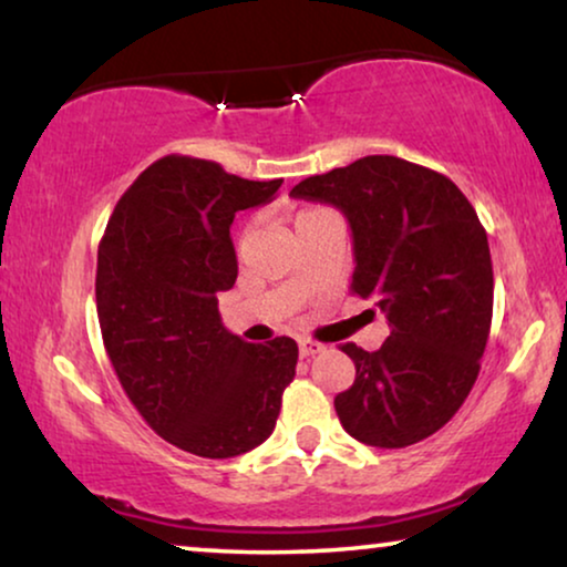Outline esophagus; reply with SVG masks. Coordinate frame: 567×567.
<instances>
[{"label":"esophagus","instance_id":"34e87169","mask_svg":"<svg viewBox=\"0 0 567 567\" xmlns=\"http://www.w3.org/2000/svg\"><path fill=\"white\" fill-rule=\"evenodd\" d=\"M320 351H324V346L317 343V340H309V338L299 340V355H301V359H309V355H315Z\"/></svg>","mask_w":567,"mask_h":567}]
</instances>
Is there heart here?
<instances>
[{
  "instance_id": "b5f03b06",
  "label": "heart",
  "mask_w": 567,
  "mask_h": 567,
  "mask_svg": "<svg viewBox=\"0 0 567 567\" xmlns=\"http://www.w3.org/2000/svg\"><path fill=\"white\" fill-rule=\"evenodd\" d=\"M322 212H324V208H305V212L297 214V219H293V224H301L305 219H312V216L322 214Z\"/></svg>"
}]
</instances>
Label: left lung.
<instances>
[{
	"instance_id": "8db88e82",
	"label": "left lung",
	"mask_w": 567,
	"mask_h": 567,
	"mask_svg": "<svg viewBox=\"0 0 567 567\" xmlns=\"http://www.w3.org/2000/svg\"><path fill=\"white\" fill-rule=\"evenodd\" d=\"M291 196L346 214L351 291L390 322L379 351L340 346L355 363L336 398L340 423L379 449L429 439L467 400L491 336L493 262L475 208L446 175L390 154L307 177Z\"/></svg>"
}]
</instances>
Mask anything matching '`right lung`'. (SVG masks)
Returning a JSON list of instances; mask_svg holds the SVG:
<instances>
[{"mask_svg":"<svg viewBox=\"0 0 567 567\" xmlns=\"http://www.w3.org/2000/svg\"><path fill=\"white\" fill-rule=\"evenodd\" d=\"M281 183L167 154L123 193L100 239L97 320L123 392L157 436L206 460L260 446L297 374L291 338L245 343L216 299L237 281L235 214Z\"/></svg>","mask_w":567,"mask_h":567,"instance_id":"obj_1","label":"right lung"}]
</instances>
